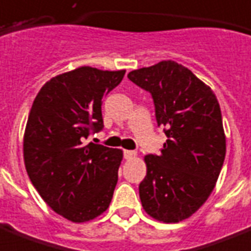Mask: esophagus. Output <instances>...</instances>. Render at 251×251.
<instances>
[{
	"label": "esophagus",
	"instance_id": "34e87169",
	"mask_svg": "<svg viewBox=\"0 0 251 251\" xmlns=\"http://www.w3.org/2000/svg\"><path fill=\"white\" fill-rule=\"evenodd\" d=\"M137 156V152L136 151L132 150H124V158L127 159V160H130V159H133Z\"/></svg>",
	"mask_w": 251,
	"mask_h": 251
}]
</instances>
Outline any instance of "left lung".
<instances>
[{
    "label": "left lung",
    "instance_id": "left-lung-1",
    "mask_svg": "<svg viewBox=\"0 0 251 251\" xmlns=\"http://www.w3.org/2000/svg\"><path fill=\"white\" fill-rule=\"evenodd\" d=\"M128 78L150 92L167 136L160 154L145 156L141 202L152 218L177 223L206 201L222 169L226 137L218 100L191 70L172 60L133 70Z\"/></svg>",
    "mask_w": 251,
    "mask_h": 251
}]
</instances>
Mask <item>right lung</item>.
Returning <instances> with one entry per match:
<instances>
[{
	"label": "right lung",
	"mask_w": 251,
	"mask_h": 251,
	"mask_svg": "<svg viewBox=\"0 0 251 251\" xmlns=\"http://www.w3.org/2000/svg\"><path fill=\"white\" fill-rule=\"evenodd\" d=\"M126 70L82 66L50 79L33 101L24 134V163L41 198L57 214L82 223L110 205L123 152L86 144L102 130V99Z\"/></svg>",
	"instance_id": "right-lung-1"
}]
</instances>
